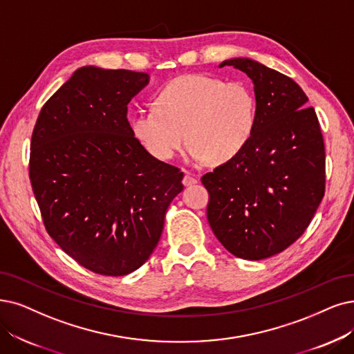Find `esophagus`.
Segmentation results:
<instances>
[{
  "mask_svg": "<svg viewBox=\"0 0 354 354\" xmlns=\"http://www.w3.org/2000/svg\"><path fill=\"white\" fill-rule=\"evenodd\" d=\"M196 183H197V178H196V177H193V176H192V174H189V173H186V174H185V177H183V186L189 187V186L196 185Z\"/></svg>",
  "mask_w": 354,
  "mask_h": 354,
  "instance_id": "esophagus-1",
  "label": "esophagus"
}]
</instances>
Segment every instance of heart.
I'll list each match as a JSON object with an SVG mask.
<instances>
[{
	"instance_id": "1",
	"label": "heart",
	"mask_w": 354,
	"mask_h": 354,
	"mask_svg": "<svg viewBox=\"0 0 354 354\" xmlns=\"http://www.w3.org/2000/svg\"><path fill=\"white\" fill-rule=\"evenodd\" d=\"M155 109L138 110L131 128L153 158L167 161L190 144L189 157L222 165L234 160L252 136L257 102L244 82L181 75L158 91Z\"/></svg>"
}]
</instances>
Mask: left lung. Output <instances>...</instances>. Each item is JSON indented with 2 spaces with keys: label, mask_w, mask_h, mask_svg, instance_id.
<instances>
[{
  "label": "left lung",
  "mask_w": 354,
  "mask_h": 354,
  "mask_svg": "<svg viewBox=\"0 0 354 354\" xmlns=\"http://www.w3.org/2000/svg\"><path fill=\"white\" fill-rule=\"evenodd\" d=\"M254 84L257 120L247 147L202 177L207 221L235 257L263 260L298 239L325 190L324 140L314 107L292 78L250 58L223 61Z\"/></svg>",
  "instance_id": "left-lung-1"
}]
</instances>
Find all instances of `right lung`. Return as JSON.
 <instances>
[{"mask_svg": "<svg viewBox=\"0 0 354 354\" xmlns=\"http://www.w3.org/2000/svg\"><path fill=\"white\" fill-rule=\"evenodd\" d=\"M149 75L78 68L41 107L30 144V181L48 234L69 257L124 276L157 247L183 173L139 144L128 104Z\"/></svg>", "mask_w": 354, "mask_h": 354, "instance_id": "right-lung-1", "label": "right lung"}]
</instances>
